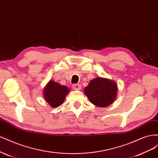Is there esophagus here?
<instances>
[{"mask_svg": "<svg viewBox=\"0 0 158 158\" xmlns=\"http://www.w3.org/2000/svg\"><path fill=\"white\" fill-rule=\"evenodd\" d=\"M81 88H82V86H81V85L79 84H76L73 85V88L74 89L80 90V89H81Z\"/></svg>", "mask_w": 158, "mask_h": 158, "instance_id": "34e87169", "label": "esophagus"}]
</instances>
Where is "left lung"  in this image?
I'll use <instances>...</instances> for the list:
<instances>
[{
    "mask_svg": "<svg viewBox=\"0 0 158 158\" xmlns=\"http://www.w3.org/2000/svg\"><path fill=\"white\" fill-rule=\"evenodd\" d=\"M84 92L89 102L99 107H107L115 99L117 85L113 80L98 77L90 81Z\"/></svg>",
    "mask_w": 158,
    "mask_h": 158,
    "instance_id": "obj_1",
    "label": "left lung"
}]
</instances>
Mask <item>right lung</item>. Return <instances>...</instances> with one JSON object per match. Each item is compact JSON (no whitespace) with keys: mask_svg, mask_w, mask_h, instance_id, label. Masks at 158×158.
<instances>
[{"mask_svg":"<svg viewBox=\"0 0 158 158\" xmlns=\"http://www.w3.org/2000/svg\"><path fill=\"white\" fill-rule=\"evenodd\" d=\"M70 89L65 85H62L54 81L50 80L44 90L45 101L52 107H59L64 102Z\"/></svg>","mask_w":158,"mask_h":158,"instance_id":"add662e5","label":"right lung"}]
</instances>
